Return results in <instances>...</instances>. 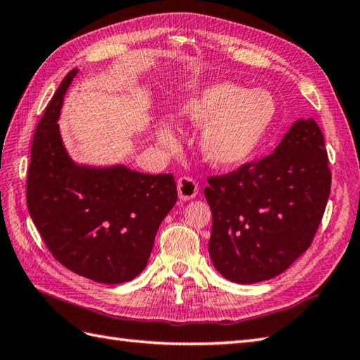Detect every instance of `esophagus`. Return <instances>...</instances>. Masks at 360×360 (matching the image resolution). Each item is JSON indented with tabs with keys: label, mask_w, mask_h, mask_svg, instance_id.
<instances>
[{
	"label": "esophagus",
	"mask_w": 360,
	"mask_h": 360,
	"mask_svg": "<svg viewBox=\"0 0 360 360\" xmlns=\"http://www.w3.org/2000/svg\"><path fill=\"white\" fill-rule=\"evenodd\" d=\"M198 187L196 181L193 178H188V176H182L178 179V195L182 201H190L198 195Z\"/></svg>",
	"instance_id": "1"
}]
</instances>
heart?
<instances>
[{
    "mask_svg": "<svg viewBox=\"0 0 360 360\" xmlns=\"http://www.w3.org/2000/svg\"><path fill=\"white\" fill-rule=\"evenodd\" d=\"M179 114L190 125L206 127L200 141L204 159L213 167L232 168L250 159L264 141L275 117V102L264 89L218 82L187 98ZM156 136L165 147L178 142L167 124L158 125Z\"/></svg>",
    "mask_w": 360,
    "mask_h": 360,
    "instance_id": "obj_1",
    "label": "heart"
}]
</instances>
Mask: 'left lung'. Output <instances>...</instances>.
I'll use <instances>...</instances> for the list:
<instances>
[{"instance_id":"1","label":"left lung","mask_w":360,"mask_h":360,"mask_svg":"<svg viewBox=\"0 0 360 360\" xmlns=\"http://www.w3.org/2000/svg\"><path fill=\"white\" fill-rule=\"evenodd\" d=\"M331 190L323 134L295 120L272 155L204 188L213 224L209 254L224 278L250 285L285 272L311 246Z\"/></svg>"}]
</instances>
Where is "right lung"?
<instances>
[{
    "instance_id": "1",
    "label": "right lung",
    "mask_w": 360,
    "mask_h": 360,
    "mask_svg": "<svg viewBox=\"0 0 360 360\" xmlns=\"http://www.w3.org/2000/svg\"><path fill=\"white\" fill-rule=\"evenodd\" d=\"M77 74L75 68L60 83L35 129L27 209L46 246L65 267L97 283L119 285L145 269L178 192L170 173L79 164L70 156L58 119Z\"/></svg>"
}]
</instances>
